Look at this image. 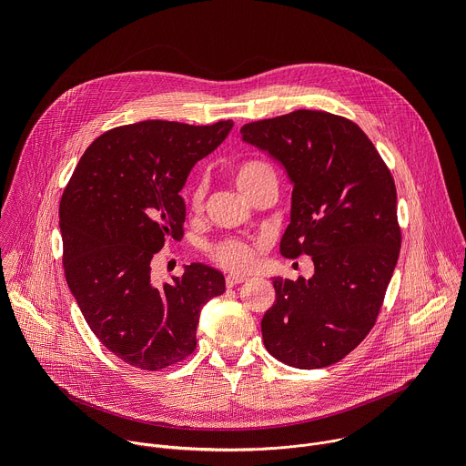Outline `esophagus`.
I'll return each instance as SVG.
<instances>
[{"label": "esophagus", "instance_id": "34e87169", "mask_svg": "<svg viewBox=\"0 0 466 466\" xmlns=\"http://www.w3.org/2000/svg\"><path fill=\"white\" fill-rule=\"evenodd\" d=\"M247 282V277H239V275H228L227 277V288H234L238 284H243Z\"/></svg>", "mask_w": 466, "mask_h": 466}]
</instances>
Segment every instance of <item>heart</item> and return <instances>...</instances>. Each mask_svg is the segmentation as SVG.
<instances>
[{
    "instance_id": "1",
    "label": "heart",
    "mask_w": 466,
    "mask_h": 466,
    "mask_svg": "<svg viewBox=\"0 0 466 466\" xmlns=\"http://www.w3.org/2000/svg\"><path fill=\"white\" fill-rule=\"evenodd\" d=\"M265 175H273V169L259 160L243 162L234 171V182L243 195ZM203 186H195L191 191V205L198 207L203 201ZM210 256L225 269L230 271H247L254 263V245L243 239H223L210 247Z\"/></svg>"
}]
</instances>
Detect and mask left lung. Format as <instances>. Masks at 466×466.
Wrapping results in <instances>:
<instances>
[{
    "label": "left lung",
    "mask_w": 466,
    "mask_h": 466,
    "mask_svg": "<svg viewBox=\"0 0 466 466\" xmlns=\"http://www.w3.org/2000/svg\"><path fill=\"white\" fill-rule=\"evenodd\" d=\"M239 132L293 184L282 256L308 254L315 268L308 280L273 279L263 345L297 369L338 363L374 326L400 254L390 171L354 121L329 112L295 110Z\"/></svg>",
    "instance_id": "1"
}]
</instances>
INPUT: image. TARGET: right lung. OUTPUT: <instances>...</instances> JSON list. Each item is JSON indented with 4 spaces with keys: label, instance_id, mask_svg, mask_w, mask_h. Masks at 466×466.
<instances>
[{
    "label": "right lung",
    "instance_id": "obj_1",
    "mask_svg": "<svg viewBox=\"0 0 466 466\" xmlns=\"http://www.w3.org/2000/svg\"><path fill=\"white\" fill-rule=\"evenodd\" d=\"M230 119H149L116 127L81 157L60 198L64 275L85 320L114 356L160 370L195 350L203 306L225 291L205 263L155 286L151 259L186 219L180 189L191 167L228 137Z\"/></svg>",
    "mask_w": 466,
    "mask_h": 466
}]
</instances>
